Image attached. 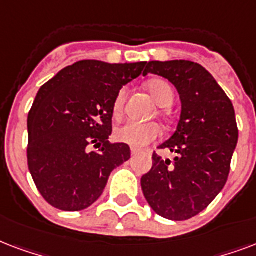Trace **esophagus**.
<instances>
[{
	"label": "esophagus",
	"mask_w": 256,
	"mask_h": 256,
	"mask_svg": "<svg viewBox=\"0 0 256 256\" xmlns=\"http://www.w3.org/2000/svg\"><path fill=\"white\" fill-rule=\"evenodd\" d=\"M138 152H140V150H138V148H130V154H132V155H138Z\"/></svg>",
	"instance_id": "obj_1"
}]
</instances>
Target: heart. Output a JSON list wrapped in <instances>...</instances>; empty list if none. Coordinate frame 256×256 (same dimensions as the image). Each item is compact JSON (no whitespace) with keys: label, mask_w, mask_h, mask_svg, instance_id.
Instances as JSON below:
<instances>
[{"label":"heart","mask_w":256,"mask_h":256,"mask_svg":"<svg viewBox=\"0 0 256 256\" xmlns=\"http://www.w3.org/2000/svg\"><path fill=\"white\" fill-rule=\"evenodd\" d=\"M146 90L150 92L152 98L156 101L159 106H170L174 101L175 93L174 89L166 80L162 78H154L146 84ZM126 98V89L122 88L114 97V116L116 118H122L124 104ZM160 134V126L156 122H126L124 126H118L114 132L116 140L130 146L142 148V146L154 142Z\"/></svg>","instance_id":"obj_1"}]
</instances>
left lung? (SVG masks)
I'll list each match as a JSON object with an SVG mask.
<instances>
[{
	"instance_id": "obj_1",
	"label": "left lung",
	"mask_w": 256,
	"mask_h": 256,
	"mask_svg": "<svg viewBox=\"0 0 256 256\" xmlns=\"http://www.w3.org/2000/svg\"><path fill=\"white\" fill-rule=\"evenodd\" d=\"M152 73L175 85L182 102L176 130L162 150L178 155L162 159L142 178V194L158 215L187 220L210 206L226 186L238 144V126L231 100L212 74L186 60L146 62Z\"/></svg>"
}]
</instances>
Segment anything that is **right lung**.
Returning <instances> with one entry per match:
<instances>
[{
	"label": "right lung",
	"instance_id": "1",
	"mask_svg": "<svg viewBox=\"0 0 256 256\" xmlns=\"http://www.w3.org/2000/svg\"><path fill=\"white\" fill-rule=\"evenodd\" d=\"M144 66V61H77L40 88L28 116V167L50 206L62 211L88 208L101 196L110 172L130 160V146L108 142L112 108L118 90ZM92 146L100 150L92 151Z\"/></svg>",
	"mask_w": 256,
	"mask_h": 256
}]
</instances>
